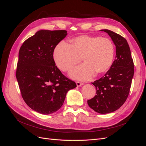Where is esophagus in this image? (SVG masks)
Returning <instances> with one entry per match:
<instances>
[{
	"label": "esophagus",
	"mask_w": 146,
	"mask_h": 146,
	"mask_svg": "<svg viewBox=\"0 0 146 146\" xmlns=\"http://www.w3.org/2000/svg\"><path fill=\"white\" fill-rule=\"evenodd\" d=\"M76 85H77V86H80L83 85V83H80V82H76Z\"/></svg>",
	"instance_id": "1"
}]
</instances>
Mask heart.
I'll use <instances>...</instances> for the list:
<instances>
[{
  "instance_id": "b5f03b06",
  "label": "heart",
  "mask_w": 146,
  "mask_h": 146,
  "mask_svg": "<svg viewBox=\"0 0 146 146\" xmlns=\"http://www.w3.org/2000/svg\"><path fill=\"white\" fill-rule=\"evenodd\" d=\"M114 56V46L107 38L82 35L70 39L68 44L61 42L53 52L54 62L60 70L69 71L80 61L84 64L74 68L69 76L76 80H87L94 76L107 72Z\"/></svg>"
}]
</instances>
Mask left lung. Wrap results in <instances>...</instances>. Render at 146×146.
I'll list each match as a JSON object with an SVG mask.
<instances>
[{
  "mask_svg": "<svg viewBox=\"0 0 146 146\" xmlns=\"http://www.w3.org/2000/svg\"><path fill=\"white\" fill-rule=\"evenodd\" d=\"M100 31L111 37L116 46V58L105 76L92 83L96 87V95L87 102L96 112L107 114L119 109L127 99L134 75V64L124 38L110 30Z\"/></svg>",
  "mask_w": 146,
  "mask_h": 146,
  "instance_id": "obj_1",
  "label": "left lung"
}]
</instances>
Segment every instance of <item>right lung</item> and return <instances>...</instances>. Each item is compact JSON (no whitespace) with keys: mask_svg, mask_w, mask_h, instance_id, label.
<instances>
[{"mask_svg":"<svg viewBox=\"0 0 146 146\" xmlns=\"http://www.w3.org/2000/svg\"><path fill=\"white\" fill-rule=\"evenodd\" d=\"M66 30H41L25 40L19 52L16 78L25 102L34 111L49 114L63 105L68 91L77 87L55 66L53 52Z\"/></svg>","mask_w":146,"mask_h":146,"instance_id":"obj_1","label":"right lung"}]
</instances>
